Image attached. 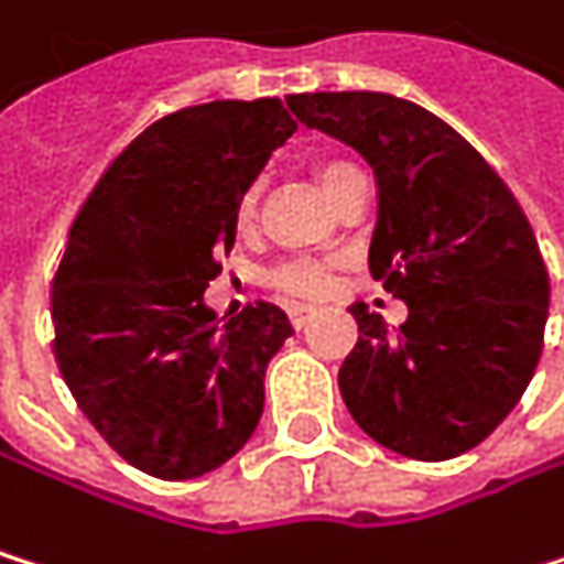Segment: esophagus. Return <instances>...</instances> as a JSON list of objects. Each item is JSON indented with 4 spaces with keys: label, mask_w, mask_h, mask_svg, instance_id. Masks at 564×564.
Instances as JSON below:
<instances>
[{
    "label": "esophagus",
    "mask_w": 564,
    "mask_h": 564,
    "mask_svg": "<svg viewBox=\"0 0 564 564\" xmlns=\"http://www.w3.org/2000/svg\"><path fill=\"white\" fill-rule=\"evenodd\" d=\"M288 317H291L294 327H304V324L314 317V307H311V304H291V307H288Z\"/></svg>",
    "instance_id": "34e87169"
}]
</instances>
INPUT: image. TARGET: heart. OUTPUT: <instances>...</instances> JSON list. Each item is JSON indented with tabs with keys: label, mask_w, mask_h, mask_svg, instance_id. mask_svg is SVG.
Instances as JSON below:
<instances>
[{
	"label": "heart",
	"mask_w": 564,
	"mask_h": 564,
	"mask_svg": "<svg viewBox=\"0 0 564 564\" xmlns=\"http://www.w3.org/2000/svg\"><path fill=\"white\" fill-rule=\"evenodd\" d=\"M357 170L354 163L347 160H337V156H324L314 163V176L321 180L324 193L334 196V189L340 186V180ZM257 196H260V186L257 183H247L237 196V207H234V224L243 230L250 227L253 214H257ZM267 284L280 294L288 297H321L330 284V260H314V257H301V260H284L276 263L270 273H267Z\"/></svg>",
	"instance_id": "1"
}]
</instances>
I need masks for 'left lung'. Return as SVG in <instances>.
I'll list each match as a JSON object with an SVG mask.
<instances>
[{
  "mask_svg": "<svg viewBox=\"0 0 564 564\" xmlns=\"http://www.w3.org/2000/svg\"><path fill=\"white\" fill-rule=\"evenodd\" d=\"M301 123L354 147L378 180L368 267L408 321L365 301L337 371L350 417L378 445L448 462L525 394L545 344L549 267L514 193L445 119L388 93H294Z\"/></svg>",
  "mask_w": 564,
  "mask_h": 564,
  "instance_id": "1",
  "label": "left lung"
}]
</instances>
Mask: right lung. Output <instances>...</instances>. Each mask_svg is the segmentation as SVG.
Wrapping results in <instances>:
<instances>
[{
	"mask_svg": "<svg viewBox=\"0 0 564 564\" xmlns=\"http://www.w3.org/2000/svg\"><path fill=\"white\" fill-rule=\"evenodd\" d=\"M297 130L276 96L163 112L96 180L53 276V354L79 411L133 468L183 481L230 462L294 327L270 301L204 304L237 196Z\"/></svg>",
	"mask_w": 564,
	"mask_h": 564,
	"instance_id": "right-lung-1",
	"label": "right lung"
}]
</instances>
